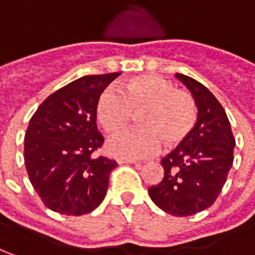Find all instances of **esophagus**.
<instances>
[{"mask_svg": "<svg viewBox=\"0 0 255 255\" xmlns=\"http://www.w3.org/2000/svg\"><path fill=\"white\" fill-rule=\"evenodd\" d=\"M117 163L118 164H134L137 161L135 160H131V158H117Z\"/></svg>", "mask_w": 255, "mask_h": 255, "instance_id": "obj_1", "label": "esophagus"}]
</instances>
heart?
<instances>
[{"label":"heart","mask_w":255,"mask_h":255,"mask_svg":"<svg viewBox=\"0 0 255 255\" xmlns=\"http://www.w3.org/2000/svg\"><path fill=\"white\" fill-rule=\"evenodd\" d=\"M97 120L108 134L127 127L140 114V128L114 135L107 142V151L123 158H142L157 153L160 141L173 148L192 135L198 111L195 99L170 81L144 75L121 85L120 92L107 89L97 101Z\"/></svg>","instance_id":"1"}]
</instances>
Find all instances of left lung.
I'll list each match as a JSON object with an SVG mask.
<instances>
[{
    "label": "left lung",
    "mask_w": 255,
    "mask_h": 255,
    "mask_svg": "<svg viewBox=\"0 0 255 255\" xmlns=\"http://www.w3.org/2000/svg\"><path fill=\"white\" fill-rule=\"evenodd\" d=\"M192 94L198 120L192 135L161 160L163 180L148 187L151 201L174 217L202 212L217 201L234 161L235 138L222 105L202 83L177 73Z\"/></svg>",
    "instance_id": "obj_1"
}]
</instances>
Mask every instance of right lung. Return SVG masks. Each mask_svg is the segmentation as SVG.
Here are the masks:
<instances>
[{"mask_svg":"<svg viewBox=\"0 0 255 255\" xmlns=\"http://www.w3.org/2000/svg\"><path fill=\"white\" fill-rule=\"evenodd\" d=\"M120 73L82 76L43 101L24 137L28 179L43 203L57 214L79 217L104 201L117 161L94 157L104 142L97 101Z\"/></svg>","mask_w":255,"mask_h":255,"instance_id":"right-lung-1","label":"right lung"}]
</instances>
